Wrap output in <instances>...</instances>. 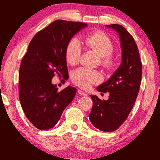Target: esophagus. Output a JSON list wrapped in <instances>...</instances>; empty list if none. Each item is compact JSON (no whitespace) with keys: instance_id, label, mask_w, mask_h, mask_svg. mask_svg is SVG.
Returning a JSON list of instances; mask_svg holds the SVG:
<instances>
[{"instance_id":"34e87169","label":"esophagus","mask_w":160,"mask_h":160,"mask_svg":"<svg viewBox=\"0 0 160 160\" xmlns=\"http://www.w3.org/2000/svg\"><path fill=\"white\" fill-rule=\"evenodd\" d=\"M78 92L79 95H86V92H83V91H82V90H80V89H78Z\"/></svg>"}]
</instances>
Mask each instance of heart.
<instances>
[{
  "label": "heart",
  "instance_id": "heart-1",
  "mask_svg": "<svg viewBox=\"0 0 160 160\" xmlns=\"http://www.w3.org/2000/svg\"><path fill=\"white\" fill-rule=\"evenodd\" d=\"M86 45L92 49L100 57L101 65L105 68H111L114 63V59L111 56L113 50V44L111 40L102 32H96L88 35L84 40ZM81 52L80 43L78 38H73L66 47L65 56L68 63L74 65L78 62ZM101 76L98 71L79 68L74 70L71 74V80L74 83L80 87H89L92 84L98 82Z\"/></svg>",
  "mask_w": 160,
  "mask_h": 160
}]
</instances>
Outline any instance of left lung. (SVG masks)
<instances>
[{"instance_id":"8db88e82","label":"left lung","mask_w":160,"mask_h":160,"mask_svg":"<svg viewBox=\"0 0 160 160\" xmlns=\"http://www.w3.org/2000/svg\"><path fill=\"white\" fill-rule=\"evenodd\" d=\"M106 27L119 34L122 62L111 78L97 87L101 92H108L109 98L101 100L97 95H90L93 105L89 117L98 129L113 132L127 119L135 104L141 85L142 65L135 40L127 30L117 24Z\"/></svg>"}]
</instances>
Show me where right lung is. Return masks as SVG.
I'll return each mask as SVG.
<instances>
[{
	"instance_id": "add662e5",
	"label": "right lung",
	"mask_w": 160,
	"mask_h": 160,
	"mask_svg": "<svg viewBox=\"0 0 160 160\" xmlns=\"http://www.w3.org/2000/svg\"><path fill=\"white\" fill-rule=\"evenodd\" d=\"M87 25L56 20L40 31L31 40L19 68V101L29 121L38 129L54 127L62 112L72 102L76 88L58 91L52 83L55 74L68 72L65 50L77 33Z\"/></svg>"
}]
</instances>
